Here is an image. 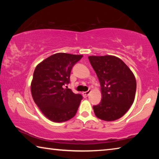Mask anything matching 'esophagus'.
<instances>
[{
    "instance_id": "1",
    "label": "esophagus",
    "mask_w": 159,
    "mask_h": 159,
    "mask_svg": "<svg viewBox=\"0 0 159 159\" xmlns=\"http://www.w3.org/2000/svg\"><path fill=\"white\" fill-rule=\"evenodd\" d=\"M91 91H92V90H91V89H89L88 91H86V92H83V96L84 97V98H87L88 95H89V94L91 93Z\"/></svg>"
}]
</instances>
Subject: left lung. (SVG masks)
Here are the masks:
<instances>
[{"label": "left lung", "mask_w": 159, "mask_h": 159, "mask_svg": "<svg viewBox=\"0 0 159 159\" xmlns=\"http://www.w3.org/2000/svg\"><path fill=\"white\" fill-rule=\"evenodd\" d=\"M88 59L101 85L102 100L93 106L95 116L106 121L121 118L135 97L137 84L133 73L115 56H89Z\"/></svg>", "instance_id": "1"}]
</instances>
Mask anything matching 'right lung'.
<instances>
[{
    "label": "right lung",
    "instance_id": "add662e5",
    "mask_svg": "<svg viewBox=\"0 0 159 159\" xmlns=\"http://www.w3.org/2000/svg\"><path fill=\"white\" fill-rule=\"evenodd\" d=\"M83 55L56 53L38 64L34 70L31 91L33 99L45 117L53 122L73 118L83 99L80 94L64 88L70 82L72 67Z\"/></svg>",
    "mask_w": 159,
    "mask_h": 159
}]
</instances>
